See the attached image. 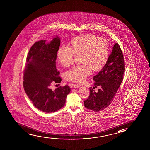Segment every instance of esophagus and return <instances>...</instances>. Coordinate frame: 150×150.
Wrapping results in <instances>:
<instances>
[{
	"label": "esophagus",
	"instance_id": "esophagus-1",
	"mask_svg": "<svg viewBox=\"0 0 150 150\" xmlns=\"http://www.w3.org/2000/svg\"><path fill=\"white\" fill-rule=\"evenodd\" d=\"M80 87H81V85H78V84L73 85V87H74V88H78Z\"/></svg>",
	"mask_w": 150,
	"mask_h": 150
}]
</instances>
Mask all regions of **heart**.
<instances>
[{"label": "heart", "mask_w": 150, "mask_h": 150, "mask_svg": "<svg viewBox=\"0 0 150 150\" xmlns=\"http://www.w3.org/2000/svg\"><path fill=\"white\" fill-rule=\"evenodd\" d=\"M67 47L61 46L57 52V58L63 67L72 64L74 55L80 54V63L67 71L69 81L81 83L91 74L92 70L100 71L104 67L109 56L108 42L91 34H85L73 38Z\"/></svg>", "instance_id": "1"}]
</instances>
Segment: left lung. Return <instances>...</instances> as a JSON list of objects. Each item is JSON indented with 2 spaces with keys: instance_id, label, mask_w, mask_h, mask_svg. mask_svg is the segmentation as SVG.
I'll return each instance as SVG.
<instances>
[{
  "instance_id": "left-lung-1",
  "label": "left lung",
  "mask_w": 150,
  "mask_h": 150,
  "mask_svg": "<svg viewBox=\"0 0 150 150\" xmlns=\"http://www.w3.org/2000/svg\"><path fill=\"white\" fill-rule=\"evenodd\" d=\"M124 73L123 55L119 45L115 43L104 67L93 78L95 87L100 88L98 91L96 92L90 88V96L84 102L85 106L94 111L108 107L121 84Z\"/></svg>"
}]
</instances>
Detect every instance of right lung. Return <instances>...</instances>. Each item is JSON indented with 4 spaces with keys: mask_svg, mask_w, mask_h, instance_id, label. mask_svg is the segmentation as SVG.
<instances>
[{
    "mask_svg": "<svg viewBox=\"0 0 150 150\" xmlns=\"http://www.w3.org/2000/svg\"><path fill=\"white\" fill-rule=\"evenodd\" d=\"M46 41L37 42L30 49L24 70L23 86L27 95L37 108L51 113L64 106L71 88L64 86L54 91L50 89L52 83L61 81L56 65L60 38L56 35L50 43H46Z\"/></svg>",
    "mask_w": 150,
    "mask_h": 150,
    "instance_id": "right-lung-1",
    "label": "right lung"
}]
</instances>
